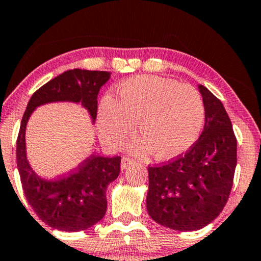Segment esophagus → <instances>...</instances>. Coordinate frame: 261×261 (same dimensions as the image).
<instances>
[{
    "label": "esophagus",
    "mask_w": 261,
    "mask_h": 261,
    "mask_svg": "<svg viewBox=\"0 0 261 261\" xmlns=\"http://www.w3.org/2000/svg\"><path fill=\"white\" fill-rule=\"evenodd\" d=\"M134 163L135 162L133 161V159H130V158H128V156H124V158L121 159V164H120L121 170H125V169H127L128 166L133 165Z\"/></svg>",
    "instance_id": "obj_1"
}]
</instances>
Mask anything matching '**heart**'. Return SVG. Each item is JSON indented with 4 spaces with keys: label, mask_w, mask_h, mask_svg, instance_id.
I'll return each instance as SVG.
<instances>
[{
    "label": "heart",
    "mask_w": 261,
    "mask_h": 261,
    "mask_svg": "<svg viewBox=\"0 0 261 261\" xmlns=\"http://www.w3.org/2000/svg\"><path fill=\"white\" fill-rule=\"evenodd\" d=\"M118 99L103 97L98 107L102 137L114 148L124 144L139 124L142 139L134 143L136 153L156 159L176 158L198 140L205 108L200 93L191 85L156 75H136L117 87Z\"/></svg>",
    "instance_id": "b5f03b06"
}]
</instances>
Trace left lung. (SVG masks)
Segmentation results:
<instances>
[{
  "mask_svg": "<svg viewBox=\"0 0 261 261\" xmlns=\"http://www.w3.org/2000/svg\"><path fill=\"white\" fill-rule=\"evenodd\" d=\"M198 89L205 108L198 141L175 161L148 168V214L176 231L200 230L218 218L237 165V140L221 100L203 85Z\"/></svg>",
  "mask_w": 261,
  "mask_h": 261,
  "instance_id": "8db88e82",
  "label": "left lung"
}]
</instances>
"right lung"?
Here are the masks:
<instances>
[{"mask_svg":"<svg viewBox=\"0 0 261 261\" xmlns=\"http://www.w3.org/2000/svg\"><path fill=\"white\" fill-rule=\"evenodd\" d=\"M111 77L109 71L74 69L58 75L31 96L17 140V165L28 202L49 227L77 232L102 220L107 210V187L119 176L120 156L90 155L68 175L53 180L39 176L27 156L25 130L37 107L53 102L80 103L92 124L97 117V97Z\"/></svg>","mask_w":261,"mask_h":261,"instance_id":"obj_1","label":"right lung"}]
</instances>
